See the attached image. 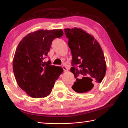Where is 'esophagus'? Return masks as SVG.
<instances>
[{
	"mask_svg": "<svg viewBox=\"0 0 128 128\" xmlns=\"http://www.w3.org/2000/svg\"><path fill=\"white\" fill-rule=\"evenodd\" d=\"M62 69L64 70V72H67L68 70V69L66 67V66H62Z\"/></svg>",
	"mask_w": 128,
	"mask_h": 128,
	"instance_id": "34e87169",
	"label": "esophagus"
}]
</instances>
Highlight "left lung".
I'll return each instance as SVG.
<instances>
[{
    "label": "left lung",
    "mask_w": 128,
    "mask_h": 128,
    "mask_svg": "<svg viewBox=\"0 0 128 128\" xmlns=\"http://www.w3.org/2000/svg\"><path fill=\"white\" fill-rule=\"evenodd\" d=\"M72 55L70 72L76 81L72 87L78 93L94 90L101 82L106 64L100 44L90 34L78 28L64 29Z\"/></svg>",
    "instance_id": "obj_1"
}]
</instances>
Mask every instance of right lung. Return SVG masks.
Wrapping results in <instances>:
<instances>
[{
  "label": "right lung",
  "mask_w": 128,
  "mask_h": 128,
  "mask_svg": "<svg viewBox=\"0 0 128 128\" xmlns=\"http://www.w3.org/2000/svg\"><path fill=\"white\" fill-rule=\"evenodd\" d=\"M63 35L62 29L43 30L28 34L18 46L13 60V71L19 87L33 98L51 93L62 68L44 62L52 41Z\"/></svg>",
  "instance_id": "add662e5"
}]
</instances>
